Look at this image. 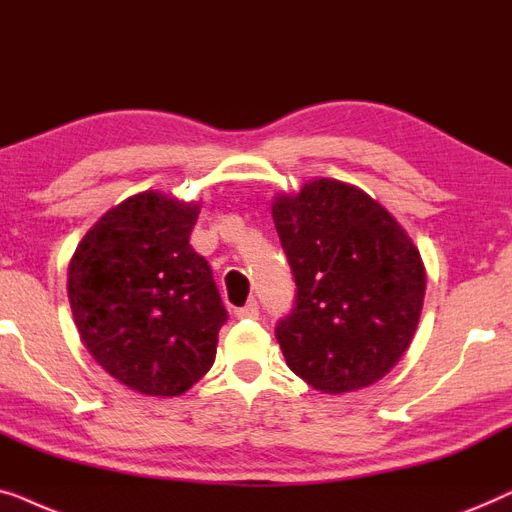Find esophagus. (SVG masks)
Segmentation results:
<instances>
[{"instance_id": "1", "label": "esophagus", "mask_w": 512, "mask_h": 512, "mask_svg": "<svg viewBox=\"0 0 512 512\" xmlns=\"http://www.w3.org/2000/svg\"><path fill=\"white\" fill-rule=\"evenodd\" d=\"M236 318H239V320H257L259 318L257 301H248V304L243 308H236Z\"/></svg>"}]
</instances>
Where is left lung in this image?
Instances as JSON below:
<instances>
[{
    "mask_svg": "<svg viewBox=\"0 0 512 512\" xmlns=\"http://www.w3.org/2000/svg\"><path fill=\"white\" fill-rule=\"evenodd\" d=\"M271 215L297 283L276 327L287 366L325 394L373 385L420 322V250L376 199L331 178L273 197Z\"/></svg>",
    "mask_w": 512,
    "mask_h": 512,
    "instance_id": "left-lung-1",
    "label": "left lung"
}]
</instances>
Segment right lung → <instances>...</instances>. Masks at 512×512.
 Returning a JSON list of instances; mask_svg holds the SVG:
<instances>
[{
	"label": "right lung",
	"instance_id": "1",
	"mask_svg": "<svg viewBox=\"0 0 512 512\" xmlns=\"http://www.w3.org/2000/svg\"><path fill=\"white\" fill-rule=\"evenodd\" d=\"M199 204L134 194L104 213L69 262L81 341L118 383L178 397L215 362L227 322L211 266L190 246Z\"/></svg>",
	"mask_w": 512,
	"mask_h": 512
}]
</instances>
